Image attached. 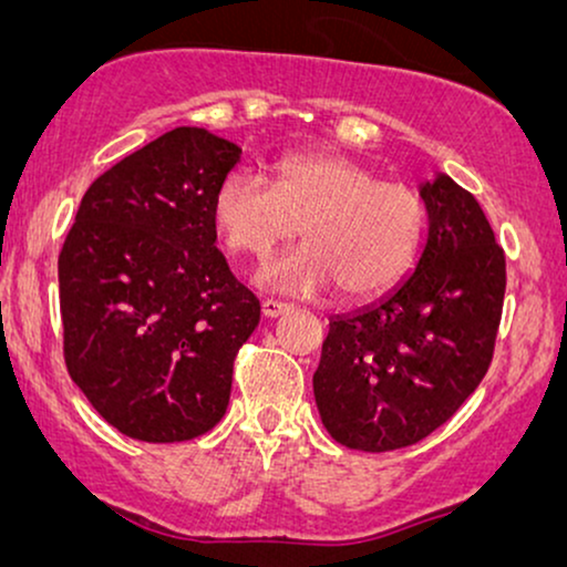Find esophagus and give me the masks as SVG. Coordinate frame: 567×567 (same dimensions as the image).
Wrapping results in <instances>:
<instances>
[{
    "mask_svg": "<svg viewBox=\"0 0 567 567\" xmlns=\"http://www.w3.org/2000/svg\"><path fill=\"white\" fill-rule=\"evenodd\" d=\"M291 309V305H286V301H274V299H266L260 305V312H262V317H270V320H274V317H281V315H286Z\"/></svg>",
    "mask_w": 567,
    "mask_h": 567,
    "instance_id": "1",
    "label": "esophagus"
}]
</instances>
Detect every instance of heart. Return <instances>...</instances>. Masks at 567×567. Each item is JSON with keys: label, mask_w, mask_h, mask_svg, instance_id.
Masks as SVG:
<instances>
[{"label": "heart", "mask_w": 567, "mask_h": 567, "mask_svg": "<svg viewBox=\"0 0 567 567\" xmlns=\"http://www.w3.org/2000/svg\"><path fill=\"white\" fill-rule=\"evenodd\" d=\"M216 229L235 255L262 260L299 235L305 247L268 260L258 281L291 293L338 284L371 297L413 266L425 235V206L413 188L379 177L336 152L286 154L274 185L231 169L214 193Z\"/></svg>", "instance_id": "obj_1"}]
</instances>
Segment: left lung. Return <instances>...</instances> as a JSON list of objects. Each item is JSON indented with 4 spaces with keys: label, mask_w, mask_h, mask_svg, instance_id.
<instances>
[{
    "label": "left lung",
    "mask_w": 567,
    "mask_h": 567,
    "mask_svg": "<svg viewBox=\"0 0 567 567\" xmlns=\"http://www.w3.org/2000/svg\"><path fill=\"white\" fill-rule=\"evenodd\" d=\"M429 235L415 270L379 301L330 317L312 377L338 444L392 452L444 425L477 390L498 336L506 258L472 193L421 185Z\"/></svg>",
    "instance_id": "1"
}]
</instances>
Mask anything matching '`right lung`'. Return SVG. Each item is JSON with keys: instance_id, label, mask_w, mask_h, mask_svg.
<instances>
[{"instance_id": "right-lung-1", "label": "right lung", "mask_w": 567, "mask_h": 567, "mask_svg": "<svg viewBox=\"0 0 567 567\" xmlns=\"http://www.w3.org/2000/svg\"><path fill=\"white\" fill-rule=\"evenodd\" d=\"M239 154L206 128L167 131L90 185L61 247L69 377L123 436L188 441L227 413L260 322L216 250L214 193Z\"/></svg>"}]
</instances>
